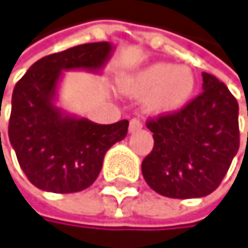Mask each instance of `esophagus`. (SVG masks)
<instances>
[{
    "instance_id": "esophagus-1",
    "label": "esophagus",
    "mask_w": 248,
    "mask_h": 248,
    "mask_svg": "<svg viewBox=\"0 0 248 248\" xmlns=\"http://www.w3.org/2000/svg\"><path fill=\"white\" fill-rule=\"evenodd\" d=\"M141 128H142V122H141L138 117H134V119H131V122H129V132L140 131Z\"/></svg>"
}]
</instances>
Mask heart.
Returning <instances> with one entry per match:
<instances>
[{
    "label": "heart",
    "mask_w": 248,
    "mask_h": 248,
    "mask_svg": "<svg viewBox=\"0 0 248 248\" xmlns=\"http://www.w3.org/2000/svg\"><path fill=\"white\" fill-rule=\"evenodd\" d=\"M129 95H147V108L153 113H172L181 108L196 90V76L186 66L154 63L122 82Z\"/></svg>",
    "instance_id": "heart-1"
}]
</instances>
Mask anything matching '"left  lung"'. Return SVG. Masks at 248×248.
I'll return each mask as SVG.
<instances>
[{
    "label": "left lung",
    "instance_id": "obj_1",
    "mask_svg": "<svg viewBox=\"0 0 248 248\" xmlns=\"http://www.w3.org/2000/svg\"><path fill=\"white\" fill-rule=\"evenodd\" d=\"M154 147L142 160V176L170 199L213 192L240 148L238 103L226 85L203 73V91L182 108L148 117Z\"/></svg>",
    "mask_w": 248,
    "mask_h": 248
}]
</instances>
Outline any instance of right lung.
Masks as SVG:
<instances>
[{
    "label": "right lung",
    "instance_id": "right-lung-1",
    "mask_svg": "<svg viewBox=\"0 0 248 248\" xmlns=\"http://www.w3.org/2000/svg\"><path fill=\"white\" fill-rule=\"evenodd\" d=\"M111 52L108 42L76 45L33 63L16 83L8 138L28 179L39 189L69 194L94 184L106 151L128 134V120L98 125L63 116L54 106L62 70H98Z\"/></svg>",
    "mask_w": 248,
    "mask_h": 248
}]
</instances>
